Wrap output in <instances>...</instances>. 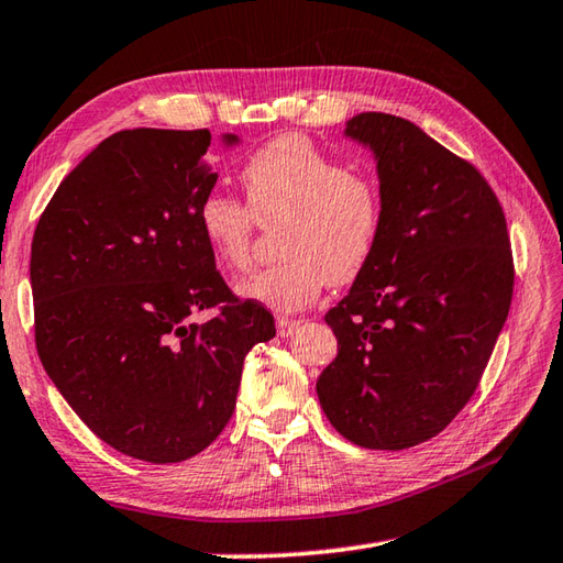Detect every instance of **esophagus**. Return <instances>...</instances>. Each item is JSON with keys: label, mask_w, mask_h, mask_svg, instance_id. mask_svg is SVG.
Returning a JSON list of instances; mask_svg holds the SVG:
<instances>
[{"label": "esophagus", "mask_w": 563, "mask_h": 563, "mask_svg": "<svg viewBox=\"0 0 563 563\" xmlns=\"http://www.w3.org/2000/svg\"><path fill=\"white\" fill-rule=\"evenodd\" d=\"M300 324H302L300 320H290V317H278V334L290 336V334L298 332Z\"/></svg>", "instance_id": "34e87169"}]
</instances>
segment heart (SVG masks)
I'll return each mask as SVG.
<instances>
[{
	"label": "heart",
	"mask_w": 563,
	"mask_h": 563,
	"mask_svg": "<svg viewBox=\"0 0 563 563\" xmlns=\"http://www.w3.org/2000/svg\"><path fill=\"white\" fill-rule=\"evenodd\" d=\"M249 205L209 191L197 227L221 268L243 271L253 258L261 227H277L283 258L239 283L243 298L271 310L295 312L312 305L327 285H350L369 268L384 236V191L369 169L305 135L265 142L241 167Z\"/></svg>",
	"instance_id": "b5f03b06"
}]
</instances>
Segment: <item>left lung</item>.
<instances>
[{
    "label": "left lung",
    "instance_id": "8db88e82",
    "mask_svg": "<svg viewBox=\"0 0 563 563\" xmlns=\"http://www.w3.org/2000/svg\"><path fill=\"white\" fill-rule=\"evenodd\" d=\"M346 135L374 150L386 221L369 268L324 314L340 354L317 396L346 441L404 451L473 398L512 305L515 258L475 165L386 112L352 118Z\"/></svg>",
    "mask_w": 563,
    "mask_h": 563
}]
</instances>
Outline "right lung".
Segmentation results:
<instances>
[{
	"label": "right lung",
	"instance_id": "obj_1",
	"mask_svg": "<svg viewBox=\"0 0 563 563\" xmlns=\"http://www.w3.org/2000/svg\"><path fill=\"white\" fill-rule=\"evenodd\" d=\"M209 145V130L115 132L58 184L32 241L46 374L100 441L157 465L217 441L243 360L275 336L271 310L233 295L199 233ZM203 309L218 312L197 323Z\"/></svg>",
	"mask_w": 563,
	"mask_h": 563
}]
</instances>
